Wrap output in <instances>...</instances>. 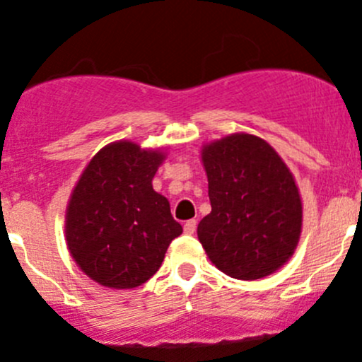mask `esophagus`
Returning a JSON list of instances; mask_svg holds the SVG:
<instances>
[{"instance_id":"34e87169","label":"esophagus","mask_w":362,"mask_h":362,"mask_svg":"<svg viewBox=\"0 0 362 362\" xmlns=\"http://www.w3.org/2000/svg\"><path fill=\"white\" fill-rule=\"evenodd\" d=\"M185 233L186 235H193V233H195V230H197V221L195 219H189V221H186L185 223Z\"/></svg>"}]
</instances>
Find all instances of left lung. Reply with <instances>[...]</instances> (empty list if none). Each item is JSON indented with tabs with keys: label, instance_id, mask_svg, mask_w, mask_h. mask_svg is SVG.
<instances>
[{
	"label": "left lung",
	"instance_id": "left-lung-1",
	"mask_svg": "<svg viewBox=\"0 0 362 362\" xmlns=\"http://www.w3.org/2000/svg\"><path fill=\"white\" fill-rule=\"evenodd\" d=\"M200 158L212 209L197 235L209 259L240 281L275 274L291 259L303 225L289 167L267 141L247 132L206 143Z\"/></svg>",
	"mask_w": 362,
	"mask_h": 362
}]
</instances>
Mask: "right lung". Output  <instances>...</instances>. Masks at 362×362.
I'll use <instances>...</instances> for the list:
<instances>
[{"label":"right lung","instance_id":"1","mask_svg":"<svg viewBox=\"0 0 362 362\" xmlns=\"http://www.w3.org/2000/svg\"><path fill=\"white\" fill-rule=\"evenodd\" d=\"M162 148L122 139L106 144L78 177L66 207L64 237L81 272L104 288L150 281L170 242L182 233L170 204L153 189Z\"/></svg>","mask_w":362,"mask_h":362}]
</instances>
